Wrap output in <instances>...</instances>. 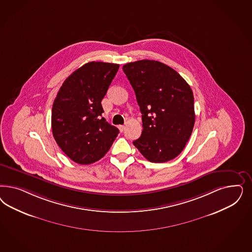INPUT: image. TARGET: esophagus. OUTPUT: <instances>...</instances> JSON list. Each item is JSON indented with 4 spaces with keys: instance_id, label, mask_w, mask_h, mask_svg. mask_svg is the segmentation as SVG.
<instances>
[{
    "instance_id": "esophagus-1",
    "label": "esophagus",
    "mask_w": 252,
    "mask_h": 252,
    "mask_svg": "<svg viewBox=\"0 0 252 252\" xmlns=\"http://www.w3.org/2000/svg\"><path fill=\"white\" fill-rule=\"evenodd\" d=\"M119 129H120L121 131H123V130H125V126H124V125H120V126H119Z\"/></svg>"
}]
</instances>
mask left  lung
Listing matches in <instances>:
<instances>
[{
  "instance_id": "8db88e82",
  "label": "left lung",
  "mask_w": 252,
  "mask_h": 252,
  "mask_svg": "<svg viewBox=\"0 0 252 252\" xmlns=\"http://www.w3.org/2000/svg\"><path fill=\"white\" fill-rule=\"evenodd\" d=\"M134 90L143 131L133 145L150 162H167L178 156L195 124L193 92L171 66L139 60L122 66Z\"/></svg>"
}]
</instances>
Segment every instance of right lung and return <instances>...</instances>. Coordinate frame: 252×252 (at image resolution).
Listing matches in <instances>:
<instances>
[{"instance_id": "add662e5", "label": "right lung", "mask_w": 252, "mask_h": 252, "mask_svg": "<svg viewBox=\"0 0 252 252\" xmlns=\"http://www.w3.org/2000/svg\"><path fill=\"white\" fill-rule=\"evenodd\" d=\"M120 65L89 62L66 78L52 108V130L57 145L74 162L87 165L102 158L119 129L102 117L101 101Z\"/></svg>"}]
</instances>
